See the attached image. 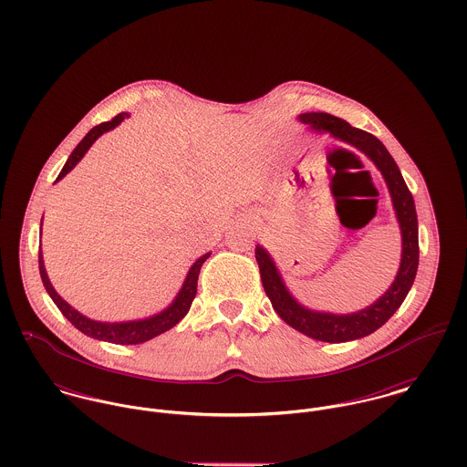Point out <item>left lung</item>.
Wrapping results in <instances>:
<instances>
[{"label": "left lung", "instance_id": "left-lung-1", "mask_svg": "<svg viewBox=\"0 0 467 467\" xmlns=\"http://www.w3.org/2000/svg\"><path fill=\"white\" fill-rule=\"evenodd\" d=\"M298 120L318 133L333 134L334 138L356 147L361 150L383 174L396 217L400 223V265L392 285L379 296L374 304L365 309L348 315H334L326 311H315L302 306L284 284V278L263 246H255V259L261 269V280L265 285L267 298L271 300L276 315L291 326L295 331L306 334L318 341L341 343L359 339L363 336L378 331L389 318L398 311L404 302L419 266V228H417V212L411 192L408 191L398 163L387 150V147L374 134L352 128L348 122L333 117L329 113H302Z\"/></svg>", "mask_w": 467, "mask_h": 467}]
</instances>
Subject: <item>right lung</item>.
Listing matches in <instances>:
<instances>
[{
  "instance_id": "add662e5",
  "label": "right lung",
  "mask_w": 467,
  "mask_h": 467,
  "mask_svg": "<svg viewBox=\"0 0 467 467\" xmlns=\"http://www.w3.org/2000/svg\"><path fill=\"white\" fill-rule=\"evenodd\" d=\"M124 119H130L128 113H120L117 115L113 120L109 122H102L100 126H95L89 133L86 134L80 143L73 149V152L69 154L63 171L59 172L57 180H63L67 176V172L84 158V154L88 152V149L95 143V140L99 136H102L111 130H115L119 124L124 122ZM43 224V223H41ZM210 257V252L204 254L202 257H200L185 276V282L180 289V293L176 295V298L172 300V304L169 307H165L163 311L149 317V318H141V320H130V322H97V320H91L88 317H84L82 313H78L75 307H71L67 304V300L54 289L50 278H48V273L45 269V261H43V254H41V248H39V273H41V280H43V285L47 289V293L50 295V298L54 300V304L59 307V311L67 317L69 320V324L73 327H77L78 331L89 337H95V339H102V341H109V343H119V345H138V343H143V341H149L156 336H160L169 329H172L180 320L185 318V315L189 313L191 306H192V300L198 293V276H200L201 266L202 263Z\"/></svg>"
}]
</instances>
